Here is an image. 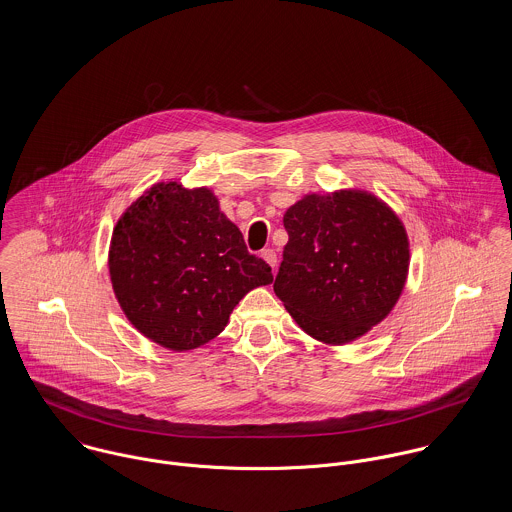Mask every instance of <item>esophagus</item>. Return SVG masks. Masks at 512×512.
I'll return each mask as SVG.
<instances>
[{"label":"esophagus","mask_w":512,"mask_h":512,"mask_svg":"<svg viewBox=\"0 0 512 512\" xmlns=\"http://www.w3.org/2000/svg\"><path fill=\"white\" fill-rule=\"evenodd\" d=\"M260 256L264 258V262H266V264H270V266H272V270L276 268V264H278V256H276V252H274L272 248H264Z\"/></svg>","instance_id":"1"}]
</instances>
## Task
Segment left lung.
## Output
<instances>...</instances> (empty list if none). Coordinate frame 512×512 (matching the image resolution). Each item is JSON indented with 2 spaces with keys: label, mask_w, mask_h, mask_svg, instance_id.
<instances>
[{
  "label": "left lung",
  "mask_w": 512,
  "mask_h": 512,
  "mask_svg": "<svg viewBox=\"0 0 512 512\" xmlns=\"http://www.w3.org/2000/svg\"><path fill=\"white\" fill-rule=\"evenodd\" d=\"M284 228L290 240L274 292L305 333L341 345L390 313L410 252L384 203L361 191L307 195L288 209Z\"/></svg>",
  "instance_id": "1"
}]
</instances>
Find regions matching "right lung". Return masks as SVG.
<instances>
[{
  "label": "right lung",
  "mask_w": 512,
  "mask_h": 512,
  "mask_svg": "<svg viewBox=\"0 0 512 512\" xmlns=\"http://www.w3.org/2000/svg\"><path fill=\"white\" fill-rule=\"evenodd\" d=\"M116 297L147 339L189 351L215 339L234 305L274 280L209 189L151 187L118 220L110 244Z\"/></svg>",
  "instance_id": "obj_1"
}]
</instances>
